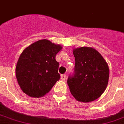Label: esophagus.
I'll list each match as a JSON object with an SVG mask.
<instances>
[{
    "label": "esophagus",
    "mask_w": 124,
    "mask_h": 124,
    "mask_svg": "<svg viewBox=\"0 0 124 124\" xmlns=\"http://www.w3.org/2000/svg\"><path fill=\"white\" fill-rule=\"evenodd\" d=\"M66 78V75L65 74L64 75H61V79H62V81H64Z\"/></svg>",
    "instance_id": "esophagus-1"
}]
</instances>
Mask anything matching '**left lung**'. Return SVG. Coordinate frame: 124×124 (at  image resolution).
Listing matches in <instances>:
<instances>
[{
	"label": "left lung",
	"instance_id": "left-lung-1",
	"mask_svg": "<svg viewBox=\"0 0 124 124\" xmlns=\"http://www.w3.org/2000/svg\"><path fill=\"white\" fill-rule=\"evenodd\" d=\"M75 59V73L68 79L71 93L78 101L97 100L105 90L109 79L106 60L93 48L82 47L73 50Z\"/></svg>",
	"mask_w": 124,
	"mask_h": 124
}]
</instances>
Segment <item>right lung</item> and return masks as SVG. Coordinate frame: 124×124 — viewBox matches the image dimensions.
<instances>
[{
  "mask_svg": "<svg viewBox=\"0 0 124 124\" xmlns=\"http://www.w3.org/2000/svg\"><path fill=\"white\" fill-rule=\"evenodd\" d=\"M62 49L59 44L41 39L26 47L16 68V78L21 89L32 98H41L60 79L56 54Z\"/></svg>",
  "mask_w": 124,
  "mask_h": 124,
  "instance_id": "1",
  "label": "right lung"
}]
</instances>
